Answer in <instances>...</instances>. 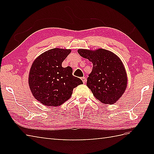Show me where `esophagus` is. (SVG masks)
<instances>
[{
	"mask_svg": "<svg viewBox=\"0 0 154 154\" xmlns=\"http://www.w3.org/2000/svg\"><path fill=\"white\" fill-rule=\"evenodd\" d=\"M82 82H83V83H86V79H85V77H82Z\"/></svg>",
	"mask_w": 154,
	"mask_h": 154,
	"instance_id": "obj_1",
	"label": "esophagus"
}]
</instances>
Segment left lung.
Here are the masks:
<instances>
[{
    "mask_svg": "<svg viewBox=\"0 0 154 154\" xmlns=\"http://www.w3.org/2000/svg\"><path fill=\"white\" fill-rule=\"evenodd\" d=\"M77 51L93 64L87 86L94 96L102 103H116L127 87V74L121 60L113 52L101 48L94 51L79 49Z\"/></svg>",
    "mask_w": 154,
    "mask_h": 154,
    "instance_id": "8db88e82",
    "label": "left lung"
}]
</instances>
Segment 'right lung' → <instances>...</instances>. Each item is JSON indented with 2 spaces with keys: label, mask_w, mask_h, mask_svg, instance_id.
Returning a JSON list of instances; mask_svg holds the SVG:
<instances>
[{
  "label": "right lung",
  "mask_w": 154,
  "mask_h": 154,
  "mask_svg": "<svg viewBox=\"0 0 154 154\" xmlns=\"http://www.w3.org/2000/svg\"><path fill=\"white\" fill-rule=\"evenodd\" d=\"M71 49L54 48L36 58L31 66L28 84L31 92L43 105L58 106L71 98L72 90L83 82L72 75L71 66L62 63Z\"/></svg>",
  "instance_id": "obj_1"
}]
</instances>
